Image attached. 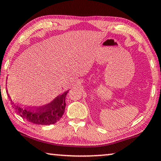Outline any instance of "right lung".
Instances as JSON below:
<instances>
[{
	"label": "right lung",
	"instance_id": "1",
	"mask_svg": "<svg viewBox=\"0 0 161 161\" xmlns=\"http://www.w3.org/2000/svg\"><path fill=\"white\" fill-rule=\"evenodd\" d=\"M69 90L58 96L47 105L41 107H24L10 98L14 109L23 119L36 125H52L60 120L65 108V96Z\"/></svg>",
	"mask_w": 161,
	"mask_h": 161
}]
</instances>
